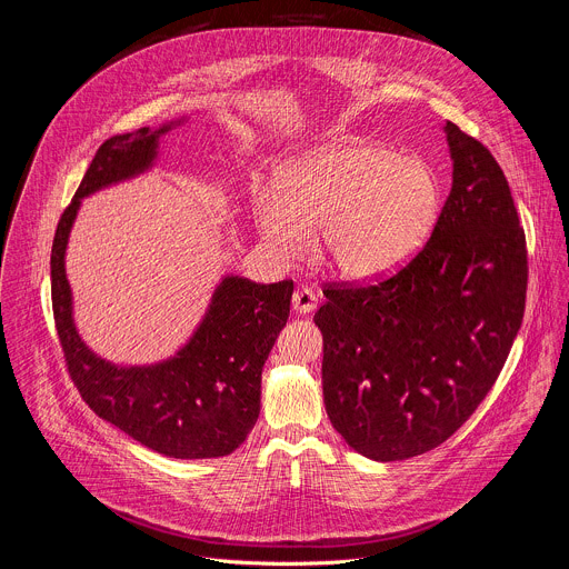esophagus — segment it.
I'll use <instances>...</instances> for the list:
<instances>
[{"label":"esophagus","mask_w":569,"mask_h":569,"mask_svg":"<svg viewBox=\"0 0 569 569\" xmlns=\"http://www.w3.org/2000/svg\"><path fill=\"white\" fill-rule=\"evenodd\" d=\"M292 308L301 315H308L317 308V295L310 288H299L292 295Z\"/></svg>","instance_id":"obj_1"}]
</instances>
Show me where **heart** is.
Returning <instances> with one entry per match:
<instances>
[{
	"label": "heart",
	"mask_w": 569,
	"mask_h": 569,
	"mask_svg": "<svg viewBox=\"0 0 569 569\" xmlns=\"http://www.w3.org/2000/svg\"><path fill=\"white\" fill-rule=\"evenodd\" d=\"M440 212V182L420 158L391 147L343 140L277 167L272 199L254 221L268 250L301 257L308 232L321 263L346 281L380 279L418 254Z\"/></svg>",
	"instance_id": "b5f03b06"
}]
</instances>
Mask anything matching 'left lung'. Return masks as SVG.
<instances>
[{
	"label": "left lung",
	"instance_id": "obj_1",
	"mask_svg": "<svg viewBox=\"0 0 569 569\" xmlns=\"http://www.w3.org/2000/svg\"><path fill=\"white\" fill-rule=\"evenodd\" d=\"M453 182L427 246L375 286H328L323 405L357 453L393 462L449 440L487 398L518 335L525 232L491 151L445 127Z\"/></svg>",
	"mask_w": 569,
	"mask_h": 569
}]
</instances>
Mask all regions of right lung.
<instances>
[{
  "label": "right lung",
  "mask_w": 569,
  "mask_h": 569,
  "mask_svg": "<svg viewBox=\"0 0 569 569\" xmlns=\"http://www.w3.org/2000/svg\"><path fill=\"white\" fill-rule=\"evenodd\" d=\"M182 122L140 127L102 142L56 230L51 297L64 359L82 400L142 447L167 458L201 460L232 453L252 431L261 411V370L288 321L295 283H254L228 274L203 321L173 357L118 366L80 337L64 268L82 199L149 171L160 138Z\"/></svg>",
  "instance_id": "right-lung-1"
}]
</instances>
